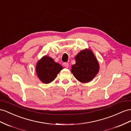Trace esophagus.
I'll list each match as a JSON object with an SVG mask.
<instances>
[{
  "label": "esophagus",
  "mask_w": 131,
  "mask_h": 131,
  "mask_svg": "<svg viewBox=\"0 0 131 131\" xmlns=\"http://www.w3.org/2000/svg\"><path fill=\"white\" fill-rule=\"evenodd\" d=\"M63 65H64V66L65 67V68H68L69 67V63L68 62H65L64 63H63Z\"/></svg>",
  "instance_id": "esophagus-1"
}]
</instances>
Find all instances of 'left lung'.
<instances>
[{"label": "left lung", "instance_id": "8db88e82", "mask_svg": "<svg viewBox=\"0 0 131 131\" xmlns=\"http://www.w3.org/2000/svg\"><path fill=\"white\" fill-rule=\"evenodd\" d=\"M76 63L71 67V72L81 82H88L97 74L99 65L93 53L90 50H83L75 56Z\"/></svg>", "mask_w": 131, "mask_h": 131}]
</instances>
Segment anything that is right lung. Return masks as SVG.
Segmentation results:
<instances>
[{"instance_id": "add662e5", "label": "right lung", "mask_w": 131, "mask_h": 131, "mask_svg": "<svg viewBox=\"0 0 131 131\" xmlns=\"http://www.w3.org/2000/svg\"><path fill=\"white\" fill-rule=\"evenodd\" d=\"M62 69V66L55 62L48 56H45L40 60L36 64V73L38 78L44 83L52 82L58 73Z\"/></svg>"}]
</instances>
